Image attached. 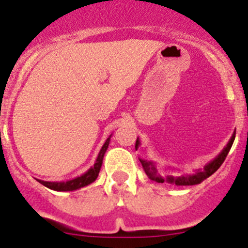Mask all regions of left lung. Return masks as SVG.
<instances>
[{
	"label": "left lung",
	"mask_w": 248,
	"mask_h": 248,
	"mask_svg": "<svg viewBox=\"0 0 248 248\" xmlns=\"http://www.w3.org/2000/svg\"><path fill=\"white\" fill-rule=\"evenodd\" d=\"M234 139H235V133L232 134L231 140H229V142L227 144V146L222 150L221 154H219L216 158L212 159L210 163H207L202 170L199 169V170H197L194 174H184V175H180V176H172V175L164 176V175H162L161 172L157 170L156 164H155L152 161H145V159H141V158H139V161L140 163H141L142 169H144L145 172H146V175L149 176V179H151L152 181L159 182V184H163L164 181H167L169 182V184H175L176 186H193V185L201 184V182L204 181L205 179L211 176V175L222 166V163H223L224 159H226L227 155H228L229 150H231L232 142H234ZM139 145H140V141L138 138L136 142V150L138 149Z\"/></svg>",
	"instance_id": "left-lung-1"
}]
</instances>
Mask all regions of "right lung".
I'll return each instance as SVG.
<instances>
[{"mask_svg":"<svg viewBox=\"0 0 248 248\" xmlns=\"http://www.w3.org/2000/svg\"><path fill=\"white\" fill-rule=\"evenodd\" d=\"M110 137L106 140L104 145L102 146L101 151H99L98 157L96 159V163L93 164V167L89 169L85 174L80 175V176L76 177L73 180H68V181H62V182H51V181H43V180H38L39 184H42L43 186L47 187V188L52 189V191H59V192H67V191H76V189L81 188V187L87 186V185L92 184L94 180L98 176L99 170H101L102 163H103V157L106 154L107 149L109 146Z\"/></svg>","mask_w":248,"mask_h":248,"instance_id":"right-lung-1","label":"right lung"}]
</instances>
